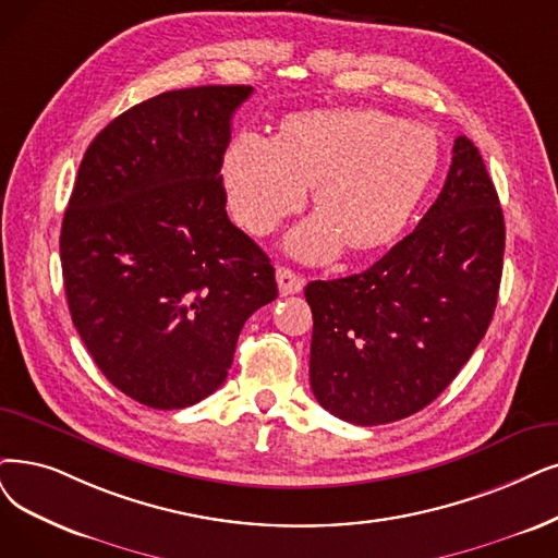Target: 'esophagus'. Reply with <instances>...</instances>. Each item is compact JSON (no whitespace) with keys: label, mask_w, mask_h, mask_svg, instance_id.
<instances>
[{"label":"esophagus","mask_w":558,"mask_h":558,"mask_svg":"<svg viewBox=\"0 0 558 558\" xmlns=\"http://www.w3.org/2000/svg\"><path fill=\"white\" fill-rule=\"evenodd\" d=\"M277 283H279V293L281 295H295L304 288V277L298 272L288 270V267H279L277 270Z\"/></svg>","instance_id":"1"}]
</instances>
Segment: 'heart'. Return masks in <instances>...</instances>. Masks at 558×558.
I'll return each instance as SVG.
<instances>
[{
  "instance_id": "heart-1",
  "label": "heart",
  "mask_w": 558,
  "mask_h": 558,
  "mask_svg": "<svg viewBox=\"0 0 558 558\" xmlns=\"http://www.w3.org/2000/svg\"><path fill=\"white\" fill-rule=\"evenodd\" d=\"M437 160L428 125L377 109H316L288 117L281 137L240 132L225 155V185L235 219L263 235L298 213L316 183L323 210L288 235V250L325 260L343 242L366 252L403 231Z\"/></svg>"
}]
</instances>
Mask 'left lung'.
<instances>
[{
    "mask_svg": "<svg viewBox=\"0 0 558 558\" xmlns=\"http://www.w3.org/2000/svg\"><path fill=\"white\" fill-rule=\"evenodd\" d=\"M506 227L472 140L416 229L368 270L304 288L314 314L311 389L356 426L405 418L447 389L493 320Z\"/></svg>",
    "mask_w": 558,
    "mask_h": 558,
    "instance_id": "left-lung-1",
    "label": "left lung"
}]
</instances>
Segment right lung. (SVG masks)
I'll return each instance as SVG.
<instances>
[{"label": "right lung", "instance_id": "add662e5", "mask_svg": "<svg viewBox=\"0 0 558 558\" xmlns=\"http://www.w3.org/2000/svg\"><path fill=\"white\" fill-rule=\"evenodd\" d=\"M252 92L192 86L130 107L86 148L63 215L73 325L107 380L153 410L217 391L242 325L279 293L219 175Z\"/></svg>", "mask_w": 558, "mask_h": 558}]
</instances>
